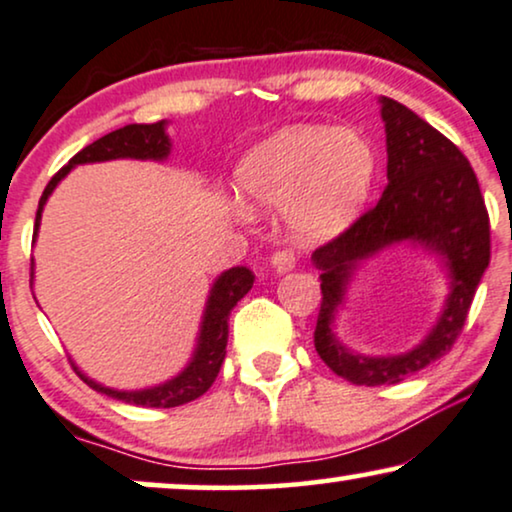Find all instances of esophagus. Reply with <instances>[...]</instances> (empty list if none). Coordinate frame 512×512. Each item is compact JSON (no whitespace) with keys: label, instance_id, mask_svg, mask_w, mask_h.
<instances>
[{"label":"esophagus","instance_id":"1","mask_svg":"<svg viewBox=\"0 0 512 512\" xmlns=\"http://www.w3.org/2000/svg\"><path fill=\"white\" fill-rule=\"evenodd\" d=\"M271 269L276 271V274H288V271L295 269V255L288 250H278L274 257H271Z\"/></svg>","mask_w":512,"mask_h":512}]
</instances>
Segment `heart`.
Returning <instances> with one entry per match:
<instances>
[{
    "mask_svg": "<svg viewBox=\"0 0 512 512\" xmlns=\"http://www.w3.org/2000/svg\"><path fill=\"white\" fill-rule=\"evenodd\" d=\"M374 175L377 154L358 131L288 126L243 156L236 185L252 210H285V227L297 243H325L351 227ZM244 207L238 203L248 213Z\"/></svg>",
    "mask_w": 512,
    "mask_h": 512,
    "instance_id": "obj_1",
    "label": "heart"
}]
</instances>
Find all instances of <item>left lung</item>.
I'll list each match as a JSON object with an SVG mask.
<instances>
[{"mask_svg":"<svg viewBox=\"0 0 512 512\" xmlns=\"http://www.w3.org/2000/svg\"><path fill=\"white\" fill-rule=\"evenodd\" d=\"M379 105L388 156L384 194L353 227L311 255L323 292L313 344L332 372L356 386L400 384L445 356L461 335L489 267V215L466 156L412 109L386 95ZM398 244L424 249L439 260L448 276V297L417 347L391 357H367L338 339L336 316L357 271Z\"/></svg>","mask_w":512,"mask_h":512,"instance_id":"obj_1","label":"left lung"}]
</instances>
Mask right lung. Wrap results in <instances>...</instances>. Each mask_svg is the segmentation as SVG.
I'll return each mask as SVG.
<instances>
[{"label":"right lung","mask_w":512,"mask_h":512,"mask_svg":"<svg viewBox=\"0 0 512 512\" xmlns=\"http://www.w3.org/2000/svg\"><path fill=\"white\" fill-rule=\"evenodd\" d=\"M168 121H159V124H131L102 135L93 145L81 149L74 154L65 168H60L51 182L46 185L42 199H39L37 220H34V238L37 243L39 224H42V213L46 208L49 196L56 192L60 182L70 175L72 168L86 166V163H102V161H117V159H135V161H159L163 163L173 152V142L168 135ZM32 281H34V260H32ZM255 283V274L248 267H231L222 271L215 278L208 290L206 309H203L199 335H196V344L192 351V358L182 367L175 377H170L161 384L135 388V391H124V388H112L100 384L79 370L74 363V370L81 379L86 381L93 391L105 393L109 398L121 400V403L138 405V407H177L192 403V400L201 398L203 393L213 386V381L220 372L227 356V339H229V313L241 299L248 295V290Z\"/></svg>","instance_id":"add662e5"}]
</instances>
